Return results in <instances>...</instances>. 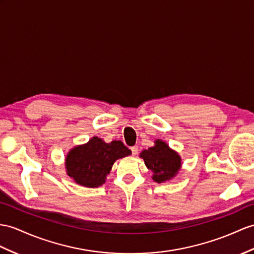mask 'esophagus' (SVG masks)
<instances>
[{
  "label": "esophagus",
  "mask_w": 254,
  "mask_h": 254,
  "mask_svg": "<svg viewBox=\"0 0 254 254\" xmlns=\"http://www.w3.org/2000/svg\"><path fill=\"white\" fill-rule=\"evenodd\" d=\"M130 150H131V152H132V155H135V154H138V152H139V148H138L137 145L131 146Z\"/></svg>",
  "instance_id": "obj_1"
}]
</instances>
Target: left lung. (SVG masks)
Wrapping results in <instances>:
<instances>
[{"mask_svg":"<svg viewBox=\"0 0 254 254\" xmlns=\"http://www.w3.org/2000/svg\"><path fill=\"white\" fill-rule=\"evenodd\" d=\"M144 164L153 172L152 179L157 183L169 181L181 169V157L171 150L163 140L157 139L155 145L143 150L140 154Z\"/></svg>","mask_w":254,"mask_h":254,"instance_id":"left-lung-1","label":"left lung"}]
</instances>
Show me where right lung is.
<instances>
[{
	"mask_svg": "<svg viewBox=\"0 0 254 254\" xmlns=\"http://www.w3.org/2000/svg\"><path fill=\"white\" fill-rule=\"evenodd\" d=\"M131 154L122 141L106 143L92 137L87 143L74 146L65 157L66 174L74 182L86 188H98L106 182L116 159Z\"/></svg>",
	"mask_w": 254,
	"mask_h": 254,
	"instance_id": "add662e5",
	"label": "right lung"
}]
</instances>
